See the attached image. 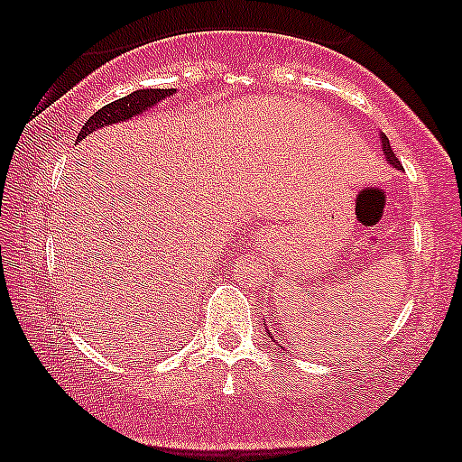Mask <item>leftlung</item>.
Listing matches in <instances>:
<instances>
[{
    "label": "left lung",
    "instance_id": "8db88e82",
    "mask_svg": "<svg viewBox=\"0 0 462 462\" xmlns=\"http://www.w3.org/2000/svg\"><path fill=\"white\" fill-rule=\"evenodd\" d=\"M381 141H383V153H384V157H387V162H389L391 166H393V168L402 170V163H400V160H397V157H395L393 149H391V144H389V138L384 136V134H381ZM267 337H269V338H273V337H271V334H269V330H267ZM273 343H275V338H273ZM277 346H280V345H277Z\"/></svg>",
    "mask_w": 462,
    "mask_h": 462
}]
</instances>
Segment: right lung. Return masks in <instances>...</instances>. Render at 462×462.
Returning <instances> with one entry per match:
<instances>
[{"label":"right lung","instance_id":"right-lung-1","mask_svg":"<svg viewBox=\"0 0 462 462\" xmlns=\"http://www.w3.org/2000/svg\"><path fill=\"white\" fill-rule=\"evenodd\" d=\"M174 88H166V90H157V88H149V90H136L128 94V97L113 100V103L105 105L103 109H98L94 116L84 124V128L78 134V141H84V138L90 134V132H97L98 128H105V125L111 124H122L125 119H132L141 116L143 111H147L149 106H155L160 100H163L170 94H174Z\"/></svg>","mask_w":462,"mask_h":462}]
</instances>
